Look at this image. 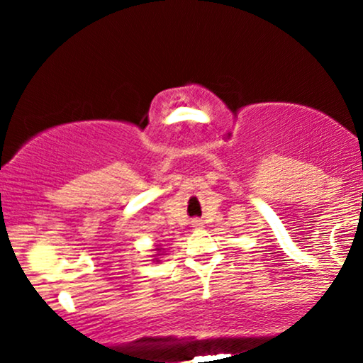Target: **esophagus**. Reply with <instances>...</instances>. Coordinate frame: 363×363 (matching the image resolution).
<instances>
[{"instance_id": "obj_1", "label": "esophagus", "mask_w": 363, "mask_h": 363, "mask_svg": "<svg viewBox=\"0 0 363 363\" xmlns=\"http://www.w3.org/2000/svg\"><path fill=\"white\" fill-rule=\"evenodd\" d=\"M191 225H193V228H201L203 226V221L201 220H193Z\"/></svg>"}]
</instances>
